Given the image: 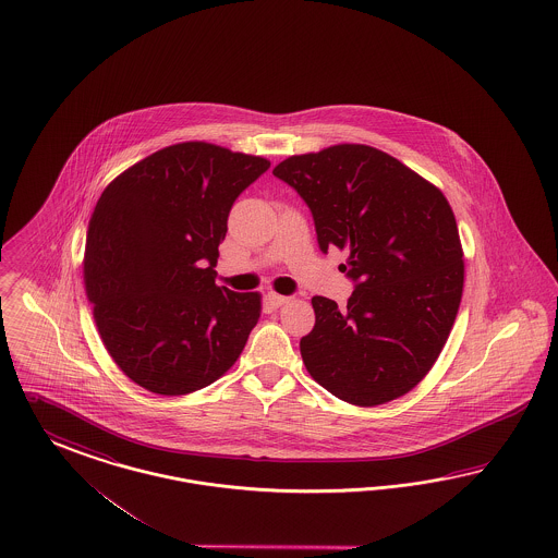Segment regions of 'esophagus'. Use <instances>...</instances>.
<instances>
[{
    "mask_svg": "<svg viewBox=\"0 0 558 558\" xmlns=\"http://www.w3.org/2000/svg\"><path fill=\"white\" fill-rule=\"evenodd\" d=\"M269 300L270 304L277 307L286 306V304L291 302V298H288V295H279V293H269Z\"/></svg>",
    "mask_w": 558,
    "mask_h": 558,
    "instance_id": "obj_1",
    "label": "esophagus"
}]
</instances>
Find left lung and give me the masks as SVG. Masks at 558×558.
Returning a JSON list of instances; mask_svg holds the SVG:
<instances>
[{"instance_id": "1", "label": "left lung", "mask_w": 558, "mask_h": 558, "mask_svg": "<svg viewBox=\"0 0 558 558\" xmlns=\"http://www.w3.org/2000/svg\"><path fill=\"white\" fill-rule=\"evenodd\" d=\"M272 174L306 201L320 251L347 252V307L316 295L300 341L310 376L330 395L378 407L411 392L450 337L464 252L448 198L376 147L341 144L291 156Z\"/></svg>"}]
</instances>
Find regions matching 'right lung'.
<instances>
[{"label":"right lung","instance_id":"obj_1","mask_svg":"<svg viewBox=\"0 0 558 558\" xmlns=\"http://www.w3.org/2000/svg\"><path fill=\"white\" fill-rule=\"evenodd\" d=\"M260 156L186 142L133 163L98 198L84 286L110 357L154 395L221 378L260 318V293L217 288V246Z\"/></svg>","mask_w":558,"mask_h":558}]
</instances>
